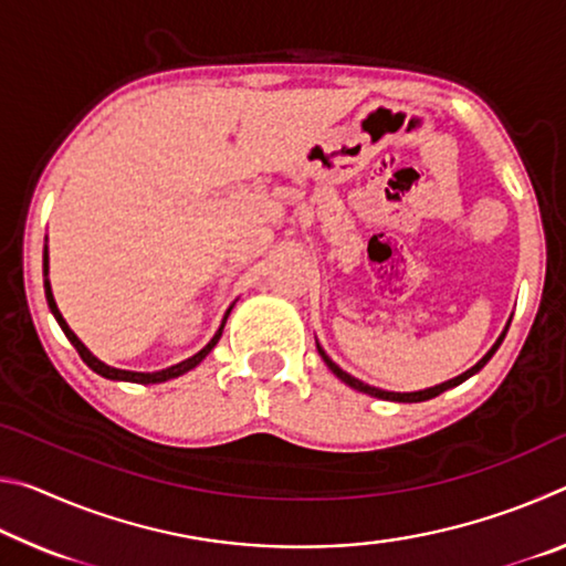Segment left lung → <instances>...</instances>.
I'll return each instance as SVG.
<instances>
[{
	"instance_id": "left-lung-1",
	"label": "left lung",
	"mask_w": 566,
	"mask_h": 566,
	"mask_svg": "<svg viewBox=\"0 0 566 566\" xmlns=\"http://www.w3.org/2000/svg\"><path fill=\"white\" fill-rule=\"evenodd\" d=\"M502 339H504V334L500 339H496V344L494 347L484 354L482 359H479L472 369H467L464 375H459V377H454V379H449V381H444V385H437V387H429V389H421V391H405V395H401V391H385V389H377V387H369V385H364V381H359V379H354L352 375H347V371L344 369H339L337 364H334L327 354H324V349H319V354H322V359L327 361V367L334 371V375H337L342 381H347V385L352 387V389H359V391H364V395H371V397H379V399H389V401H427V399H432V397H437V395H442V391H447V389H452V387H457V385H462L464 379H469L472 375H476L479 369L484 367L486 361L492 359V354L500 349V344H502Z\"/></svg>"
}]
</instances>
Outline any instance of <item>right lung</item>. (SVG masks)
<instances>
[{"mask_svg": "<svg viewBox=\"0 0 566 566\" xmlns=\"http://www.w3.org/2000/svg\"><path fill=\"white\" fill-rule=\"evenodd\" d=\"M46 272H50V262H46V247H44V276H46ZM44 294H46V302H50V310H52V314H54V317H56V322H60V327H62V332L66 334V339H70V342L74 344V349H76V352H80L82 361L87 364V367H90L92 371H97V375H102L104 379L134 381V385H159V381L175 379V377H179V375H185V371L195 369L197 364L202 361V359L207 357V354L214 349V344L219 342V337H222V329H224V322H227V317H229V312H232V310L227 312V317H224V322H222V327H219V332L214 334L212 342H209L202 352H197L195 357H189V359H185V361L175 364V367H167V369H161V371H127V369H114V367H109V364L99 361V359L94 357V354H92L87 347H84V344L80 342V337H76V334L70 329V324L64 322L62 312L56 310V302H54V296H52V286H50V280H44Z\"/></svg>", "mask_w": 566, "mask_h": 566, "instance_id": "right-lung-1", "label": "right lung"}]
</instances>
